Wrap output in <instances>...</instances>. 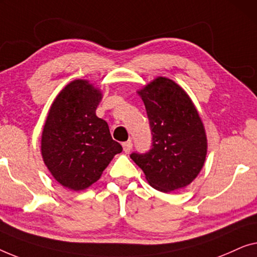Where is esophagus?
Listing matches in <instances>:
<instances>
[{"mask_svg":"<svg viewBox=\"0 0 257 257\" xmlns=\"http://www.w3.org/2000/svg\"><path fill=\"white\" fill-rule=\"evenodd\" d=\"M122 147H123V151L125 154L130 153V150H132L133 148V142L132 141H127V142H124L123 144H122Z\"/></svg>","mask_w":257,"mask_h":257,"instance_id":"esophagus-1","label":"esophagus"}]
</instances>
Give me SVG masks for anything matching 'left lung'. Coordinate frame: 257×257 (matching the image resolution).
<instances>
[{
    "label": "left lung",
    "mask_w": 257,
    "mask_h": 257,
    "mask_svg": "<svg viewBox=\"0 0 257 257\" xmlns=\"http://www.w3.org/2000/svg\"><path fill=\"white\" fill-rule=\"evenodd\" d=\"M153 134L147 154L130 155L154 189L168 193L197 178L207 155V137L196 106L178 84L157 77L137 91Z\"/></svg>",
    "instance_id": "8db88e82"
}]
</instances>
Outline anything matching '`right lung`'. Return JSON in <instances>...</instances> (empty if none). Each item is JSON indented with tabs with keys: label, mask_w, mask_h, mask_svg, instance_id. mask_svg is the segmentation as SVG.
Instances as JSON below:
<instances>
[{
	"label": "right lung",
	"mask_w": 257,
	"mask_h": 257,
	"mask_svg": "<svg viewBox=\"0 0 257 257\" xmlns=\"http://www.w3.org/2000/svg\"><path fill=\"white\" fill-rule=\"evenodd\" d=\"M102 93L88 80L71 81L50 107L42 133L43 161L58 183L72 191L86 190L100 179L120 143L95 110Z\"/></svg>",
	"instance_id": "obj_1"
}]
</instances>
